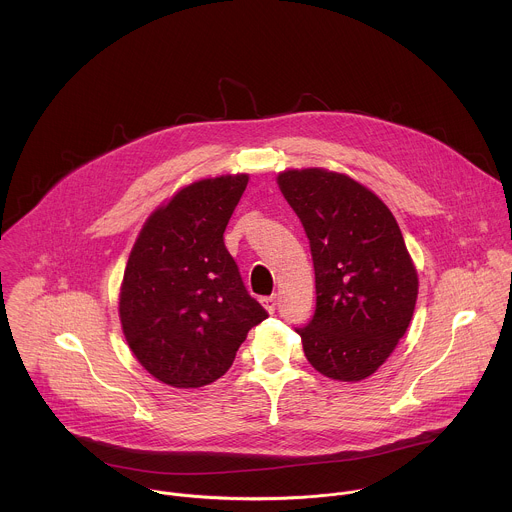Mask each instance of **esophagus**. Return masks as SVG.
I'll return each mask as SVG.
<instances>
[{"instance_id":"34e87169","label":"esophagus","mask_w":512,"mask_h":512,"mask_svg":"<svg viewBox=\"0 0 512 512\" xmlns=\"http://www.w3.org/2000/svg\"><path fill=\"white\" fill-rule=\"evenodd\" d=\"M261 301H263V305H265V309H267L269 313H275V309H277V301H275V295H271V297H263Z\"/></svg>"}]
</instances>
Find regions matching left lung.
Here are the masks:
<instances>
[{
  "instance_id": "left-lung-1",
  "label": "left lung",
  "mask_w": 512,
  "mask_h": 512,
  "mask_svg": "<svg viewBox=\"0 0 512 512\" xmlns=\"http://www.w3.org/2000/svg\"><path fill=\"white\" fill-rule=\"evenodd\" d=\"M281 193L301 219L315 267L317 303L301 335L325 377L373 375L405 335L419 279L389 207L361 183L325 169L285 171Z\"/></svg>"
}]
</instances>
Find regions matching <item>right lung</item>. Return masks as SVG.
<instances>
[{
	"mask_svg": "<svg viewBox=\"0 0 512 512\" xmlns=\"http://www.w3.org/2000/svg\"><path fill=\"white\" fill-rule=\"evenodd\" d=\"M223 175L181 189L143 225L119 295L123 335L161 383L199 389L229 371L269 313L249 295L223 233L247 187Z\"/></svg>",
	"mask_w": 512,
	"mask_h": 512,
	"instance_id": "right-lung-1",
	"label": "right lung"
}]
</instances>
